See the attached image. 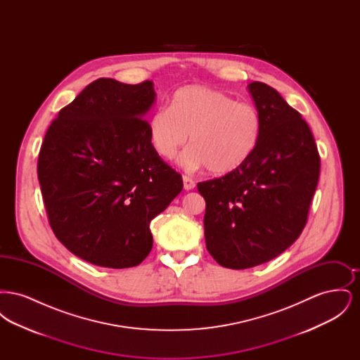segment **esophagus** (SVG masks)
<instances>
[{"label":"esophagus","mask_w":360,"mask_h":360,"mask_svg":"<svg viewBox=\"0 0 360 360\" xmlns=\"http://www.w3.org/2000/svg\"><path fill=\"white\" fill-rule=\"evenodd\" d=\"M184 188L185 190H191V188H195V182L188 175H184Z\"/></svg>","instance_id":"obj_1"}]
</instances>
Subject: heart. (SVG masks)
I'll return each instance as SVG.
<instances>
[{"label": "heart", "instance_id": "obj_1", "mask_svg": "<svg viewBox=\"0 0 360 360\" xmlns=\"http://www.w3.org/2000/svg\"><path fill=\"white\" fill-rule=\"evenodd\" d=\"M262 131L257 108L235 101L221 90L188 85L175 91L172 106H160L150 119L156 154L175 158L190 135L191 147L182 156L190 169L212 174L238 172L255 153Z\"/></svg>", "mask_w": 360, "mask_h": 360}]
</instances>
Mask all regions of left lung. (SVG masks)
Listing matches in <instances>:
<instances>
[{
    "label": "left lung",
    "instance_id": "8db88e82",
    "mask_svg": "<svg viewBox=\"0 0 360 360\" xmlns=\"http://www.w3.org/2000/svg\"><path fill=\"white\" fill-rule=\"evenodd\" d=\"M248 90L262 120L255 153L238 172L197 185L206 248L233 270L266 263L298 239L320 176L307 121L271 86L252 82Z\"/></svg>",
    "mask_w": 360,
    "mask_h": 360
}]
</instances>
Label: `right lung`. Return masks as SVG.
Listing matches in <instances>:
<instances>
[{
  "instance_id": "add662e5",
  "label": "right lung",
  "mask_w": 360,
  "mask_h": 360,
  "mask_svg": "<svg viewBox=\"0 0 360 360\" xmlns=\"http://www.w3.org/2000/svg\"><path fill=\"white\" fill-rule=\"evenodd\" d=\"M154 84L100 78L60 109L37 160L58 240L86 262L128 269L153 248L150 223L182 191L181 174L156 154L143 117Z\"/></svg>"
}]
</instances>
